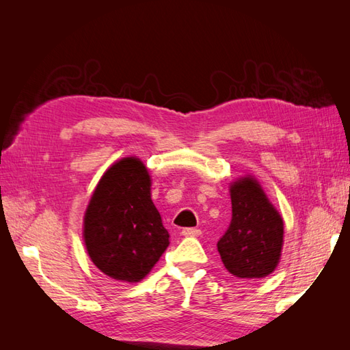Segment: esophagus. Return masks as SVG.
Wrapping results in <instances>:
<instances>
[{"label": "esophagus", "instance_id": "obj_1", "mask_svg": "<svg viewBox=\"0 0 350 350\" xmlns=\"http://www.w3.org/2000/svg\"><path fill=\"white\" fill-rule=\"evenodd\" d=\"M201 234V230L197 228H185L183 229V235L184 237H198Z\"/></svg>", "mask_w": 350, "mask_h": 350}]
</instances>
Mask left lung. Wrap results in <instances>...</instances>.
Wrapping results in <instances>:
<instances>
[{
	"instance_id": "obj_1",
	"label": "left lung",
	"mask_w": 350,
	"mask_h": 350,
	"mask_svg": "<svg viewBox=\"0 0 350 350\" xmlns=\"http://www.w3.org/2000/svg\"><path fill=\"white\" fill-rule=\"evenodd\" d=\"M230 200V225L217 241L220 258L237 278H266L280 258L283 220L252 178L232 185Z\"/></svg>"
}]
</instances>
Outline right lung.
Segmentation results:
<instances>
[{
    "label": "right lung",
    "instance_id": "1",
    "mask_svg": "<svg viewBox=\"0 0 350 350\" xmlns=\"http://www.w3.org/2000/svg\"><path fill=\"white\" fill-rule=\"evenodd\" d=\"M84 242L94 266L124 282H140L167 248L169 234L139 159H122L102 176L84 215Z\"/></svg>",
    "mask_w": 350,
    "mask_h": 350
}]
</instances>
